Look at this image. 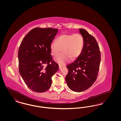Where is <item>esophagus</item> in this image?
Wrapping results in <instances>:
<instances>
[{"instance_id":"esophagus-1","label":"esophagus","mask_w":121,"mask_h":121,"mask_svg":"<svg viewBox=\"0 0 121 121\" xmlns=\"http://www.w3.org/2000/svg\"><path fill=\"white\" fill-rule=\"evenodd\" d=\"M63 66H62V65H59V69H61L63 67Z\"/></svg>"}]
</instances>
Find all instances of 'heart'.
Masks as SVG:
<instances>
[{"instance_id":"b5f03b06","label":"heart","mask_w":121,"mask_h":121,"mask_svg":"<svg viewBox=\"0 0 121 121\" xmlns=\"http://www.w3.org/2000/svg\"><path fill=\"white\" fill-rule=\"evenodd\" d=\"M84 39L79 34L60 35L56 42H52L50 44L51 54L56 56L61 52L63 53L56 57L55 61L60 64H64L73 61L80 55L84 47Z\"/></svg>"}]
</instances>
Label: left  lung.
<instances>
[{"instance_id": "1", "label": "left lung", "mask_w": 121, "mask_h": 121, "mask_svg": "<svg viewBox=\"0 0 121 121\" xmlns=\"http://www.w3.org/2000/svg\"><path fill=\"white\" fill-rule=\"evenodd\" d=\"M79 30L84 39L83 48L75 61L67 66L69 72L66 76L68 86L76 92L84 91L92 86L97 78L101 61L96 39L86 30Z\"/></svg>"}]
</instances>
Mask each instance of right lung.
<instances>
[{"instance_id": "1", "label": "right lung", "mask_w": 121, "mask_h": 121, "mask_svg": "<svg viewBox=\"0 0 121 121\" xmlns=\"http://www.w3.org/2000/svg\"><path fill=\"white\" fill-rule=\"evenodd\" d=\"M58 32V29L35 28L24 37L19 46L20 74L27 86L35 92L47 91L51 86L52 76L58 70L50 50Z\"/></svg>"}]
</instances>
